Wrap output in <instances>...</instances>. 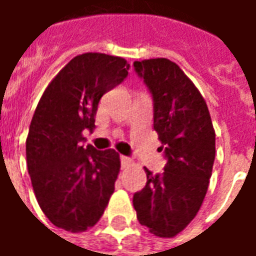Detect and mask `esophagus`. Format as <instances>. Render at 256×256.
<instances>
[{"mask_svg":"<svg viewBox=\"0 0 256 256\" xmlns=\"http://www.w3.org/2000/svg\"><path fill=\"white\" fill-rule=\"evenodd\" d=\"M120 163H122V167H128L133 164V160L128 156H120Z\"/></svg>","mask_w":256,"mask_h":256,"instance_id":"1","label":"esophagus"}]
</instances>
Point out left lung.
<instances>
[{
  "label": "left lung",
  "mask_w": 256,
  "mask_h": 256,
  "mask_svg": "<svg viewBox=\"0 0 256 256\" xmlns=\"http://www.w3.org/2000/svg\"><path fill=\"white\" fill-rule=\"evenodd\" d=\"M154 97V128L167 163L163 174L145 168L146 185L134 193L137 220L158 237L177 236L203 204L215 159V130L202 93L168 58L134 62Z\"/></svg>",
  "instance_id": "obj_1"
}]
</instances>
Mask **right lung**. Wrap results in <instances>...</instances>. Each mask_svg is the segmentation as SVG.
Listing matches in <instances>:
<instances>
[{"label": "right lung", "instance_id": "1", "mask_svg": "<svg viewBox=\"0 0 256 256\" xmlns=\"http://www.w3.org/2000/svg\"><path fill=\"white\" fill-rule=\"evenodd\" d=\"M130 64L106 53L79 54L44 92L26 140V158L40 207L53 225L79 233L94 226L115 190V150L84 146L94 130L98 101L123 82Z\"/></svg>", "mask_w": 256, "mask_h": 256}]
</instances>
